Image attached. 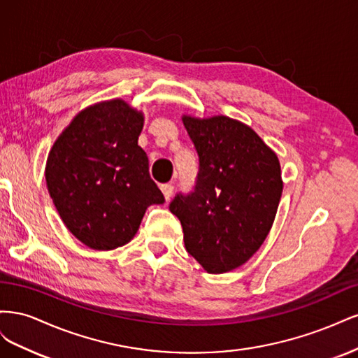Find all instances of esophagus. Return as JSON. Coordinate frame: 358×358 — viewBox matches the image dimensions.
Returning <instances> with one entry per match:
<instances>
[{
	"label": "esophagus",
	"mask_w": 358,
	"mask_h": 358,
	"mask_svg": "<svg viewBox=\"0 0 358 358\" xmlns=\"http://www.w3.org/2000/svg\"><path fill=\"white\" fill-rule=\"evenodd\" d=\"M161 188V191H162V194H164V197H166V200H170V197H171V194H173V183L171 182H169V183H162V185L159 187Z\"/></svg>",
	"instance_id": "obj_1"
}]
</instances>
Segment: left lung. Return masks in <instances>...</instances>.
Listing matches in <instances>:
<instances>
[{
    "instance_id": "obj_1",
    "label": "left lung",
    "mask_w": 358,
    "mask_h": 358,
    "mask_svg": "<svg viewBox=\"0 0 358 358\" xmlns=\"http://www.w3.org/2000/svg\"><path fill=\"white\" fill-rule=\"evenodd\" d=\"M199 155L194 189L169 209L183 242L209 273H225L251 258L267 237L282 196L276 154L254 129L227 116L182 117Z\"/></svg>"
}]
</instances>
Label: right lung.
<instances>
[{
    "label": "right lung",
    "instance_id": "add662e5",
    "mask_svg": "<svg viewBox=\"0 0 358 358\" xmlns=\"http://www.w3.org/2000/svg\"><path fill=\"white\" fill-rule=\"evenodd\" d=\"M143 115L122 100L88 107L50 149L46 183L67 229L99 251L133 239L150 204L164 196L137 145Z\"/></svg>",
    "mask_w": 358,
    "mask_h": 358
}]
</instances>
